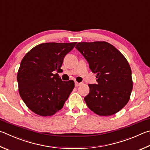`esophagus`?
<instances>
[{
  "label": "esophagus",
  "mask_w": 150,
  "mask_h": 150,
  "mask_svg": "<svg viewBox=\"0 0 150 150\" xmlns=\"http://www.w3.org/2000/svg\"><path fill=\"white\" fill-rule=\"evenodd\" d=\"M81 84H82V83H78V82H77V81H76V82H75V85L76 87L79 86L80 85H81Z\"/></svg>",
  "instance_id": "obj_1"
}]
</instances>
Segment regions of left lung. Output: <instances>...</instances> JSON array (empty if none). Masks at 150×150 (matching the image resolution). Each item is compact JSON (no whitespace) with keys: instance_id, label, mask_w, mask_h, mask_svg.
I'll return each mask as SVG.
<instances>
[{"instance_id":"8db88e82","label":"left lung","mask_w":150,"mask_h":150,"mask_svg":"<svg viewBox=\"0 0 150 150\" xmlns=\"http://www.w3.org/2000/svg\"><path fill=\"white\" fill-rule=\"evenodd\" d=\"M75 48L96 73L98 83L88 84L90 92L84 98L87 106L101 116L117 113L129 102L132 90L131 69L127 59L105 41L78 42Z\"/></svg>"}]
</instances>
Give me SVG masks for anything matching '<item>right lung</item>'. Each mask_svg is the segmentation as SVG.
Returning <instances> with one entry per match:
<instances>
[{
    "instance_id": "obj_1",
    "label": "right lung",
    "mask_w": 150,
    "mask_h": 150,
    "mask_svg": "<svg viewBox=\"0 0 150 150\" xmlns=\"http://www.w3.org/2000/svg\"><path fill=\"white\" fill-rule=\"evenodd\" d=\"M77 42H47L37 45L21 62L17 75L21 99L40 116L54 115L63 108L74 88L72 80L63 81L58 73L65 56Z\"/></svg>"
}]
</instances>
